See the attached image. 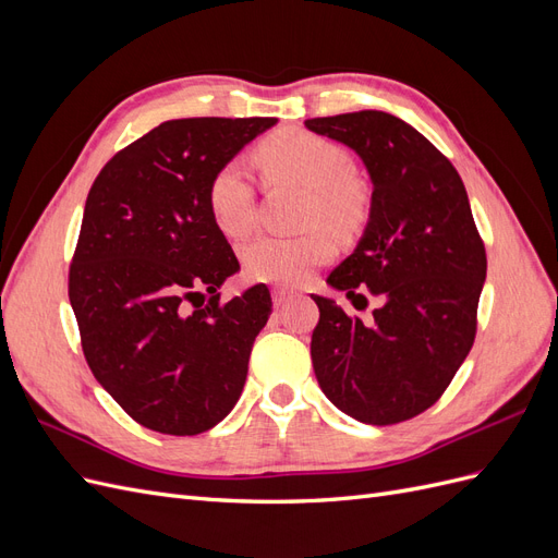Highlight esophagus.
Segmentation results:
<instances>
[{"mask_svg": "<svg viewBox=\"0 0 558 558\" xmlns=\"http://www.w3.org/2000/svg\"><path fill=\"white\" fill-rule=\"evenodd\" d=\"M272 298H275V305H277V307H283L286 302H291V300H293V291L275 289V291H272Z\"/></svg>", "mask_w": 558, "mask_h": 558, "instance_id": "34e87169", "label": "esophagus"}]
</instances>
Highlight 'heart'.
Masks as SVG:
<instances>
[{"instance_id": "1", "label": "heart", "mask_w": 558, "mask_h": 558, "mask_svg": "<svg viewBox=\"0 0 558 558\" xmlns=\"http://www.w3.org/2000/svg\"><path fill=\"white\" fill-rule=\"evenodd\" d=\"M256 162L269 181L295 183L307 191L305 223L310 228L324 226L337 238H349L367 221V183L351 170L349 154L332 140L305 130H279L258 144ZM207 205L214 223L228 238H242L253 228V185L240 162H228L214 172ZM332 251L324 230L302 238L265 234L242 248V260L253 279L295 286L305 281L316 265L330 260Z\"/></svg>"}]
</instances>
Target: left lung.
<instances>
[{"label": "left lung", "instance_id": "8db88e82", "mask_svg": "<svg viewBox=\"0 0 558 558\" xmlns=\"http://www.w3.org/2000/svg\"><path fill=\"white\" fill-rule=\"evenodd\" d=\"M305 128L349 146L373 181L361 240L326 283L356 310L367 305L363 291L379 300L361 320L312 295L320 312L314 375L351 418L400 424L437 402L475 342L486 253L465 185L424 134L391 113L312 118Z\"/></svg>", "mask_w": 558, "mask_h": 558}]
</instances>
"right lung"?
I'll return each instance as SVG.
<instances>
[{
	"label": "right lung",
	"mask_w": 558,
	"mask_h": 558,
	"mask_svg": "<svg viewBox=\"0 0 558 558\" xmlns=\"http://www.w3.org/2000/svg\"><path fill=\"white\" fill-rule=\"evenodd\" d=\"M272 125L277 118L160 123L116 154L88 193L70 269L83 353L105 391L156 433H205L242 396L272 298L256 283L218 302L240 263L207 189Z\"/></svg>",
	"instance_id": "1"
}]
</instances>
